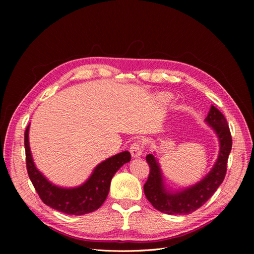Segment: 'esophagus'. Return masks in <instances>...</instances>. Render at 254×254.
I'll list each match as a JSON object with an SVG mask.
<instances>
[{"instance_id":"esophagus-1","label":"esophagus","mask_w":254,"mask_h":254,"mask_svg":"<svg viewBox=\"0 0 254 254\" xmlns=\"http://www.w3.org/2000/svg\"><path fill=\"white\" fill-rule=\"evenodd\" d=\"M130 153L132 158H140L142 156V144L139 141H135L130 146Z\"/></svg>"}]
</instances>
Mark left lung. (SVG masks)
<instances>
[{"instance_id":"8db88e82","label":"left lung","mask_w":254,"mask_h":254,"mask_svg":"<svg viewBox=\"0 0 254 254\" xmlns=\"http://www.w3.org/2000/svg\"><path fill=\"white\" fill-rule=\"evenodd\" d=\"M205 122L218 136L219 152L211 172L194 186L177 191L170 190L165 187L157 159L151 153L146 156L150 172L147 181L144 184V193L158 211L171 215L190 214L209 200L224 181L229 153L232 148L231 132L224 114L214 106H211Z\"/></svg>"}]
</instances>
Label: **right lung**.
I'll list each match as a JSON object with an SVG mask.
<instances>
[{"label":"right lung","instance_id":"right-lung-1","mask_svg":"<svg viewBox=\"0 0 254 254\" xmlns=\"http://www.w3.org/2000/svg\"><path fill=\"white\" fill-rule=\"evenodd\" d=\"M29 125L24 133L26 168L35 190L41 200L52 209L68 215H83L97 210L109 193L112 177L131 156L129 151H123L103 161L95 168L89 179L77 188H60L50 182L37 170L32 157L28 142Z\"/></svg>","mask_w":254,"mask_h":254}]
</instances>
